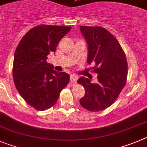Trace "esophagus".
Wrapping results in <instances>:
<instances>
[{
	"label": "esophagus",
	"mask_w": 147,
	"mask_h": 147,
	"mask_svg": "<svg viewBox=\"0 0 147 147\" xmlns=\"http://www.w3.org/2000/svg\"><path fill=\"white\" fill-rule=\"evenodd\" d=\"M77 80H78V77H77L76 75H70L71 83H75L77 82Z\"/></svg>",
	"instance_id": "1"
}]
</instances>
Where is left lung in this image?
<instances>
[{
	"label": "left lung",
	"mask_w": 147,
	"mask_h": 147,
	"mask_svg": "<svg viewBox=\"0 0 147 147\" xmlns=\"http://www.w3.org/2000/svg\"><path fill=\"white\" fill-rule=\"evenodd\" d=\"M80 31L88 47L87 62L95 63L93 72L98 81L92 83L85 77L78 79L86 93L80 104L90 112H99L110 107L125 86L127 60L118 40L105 28L80 26Z\"/></svg>",
	"instance_id": "8db88e82"
}]
</instances>
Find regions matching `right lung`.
<instances>
[{
  "label": "right lung",
  "mask_w": 147,
  "mask_h": 147,
  "mask_svg": "<svg viewBox=\"0 0 147 147\" xmlns=\"http://www.w3.org/2000/svg\"><path fill=\"white\" fill-rule=\"evenodd\" d=\"M72 27L41 24L30 30L15 51L13 79L24 101L37 110L44 111L57 103L69 75L58 72L46 61L56 51L61 38Z\"/></svg>",
  "instance_id": "add662e5"
}]
</instances>
